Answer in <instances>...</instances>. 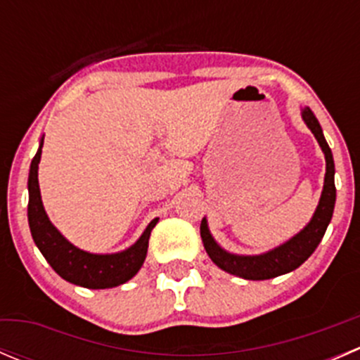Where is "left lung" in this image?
<instances>
[{
    "label": "left lung",
    "mask_w": 360,
    "mask_h": 360,
    "mask_svg": "<svg viewBox=\"0 0 360 360\" xmlns=\"http://www.w3.org/2000/svg\"><path fill=\"white\" fill-rule=\"evenodd\" d=\"M303 120L315 136V139L319 141L326 157L324 190H322L321 202H319L314 217L308 223V226L303 231H300L296 237H292L291 240L285 242L281 248L270 250L266 254H261V256H235V254L223 250L214 242V238L210 237L207 221L202 219L200 237L203 248H205L210 259L221 270L228 271L231 275H237V277L248 278V281H266V278H274L296 270L297 266H301L311 256V252L317 249V245L321 244L322 237H324L326 230H328L329 221L333 217V210H335V162H333L331 148L326 143L321 125H319L317 118H315L310 108H304L303 110Z\"/></svg>",
    "instance_id": "8db88e82"
}]
</instances>
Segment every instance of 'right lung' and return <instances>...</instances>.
<instances>
[{
	"label": "right lung",
	"instance_id": "1",
	"mask_svg": "<svg viewBox=\"0 0 360 360\" xmlns=\"http://www.w3.org/2000/svg\"><path fill=\"white\" fill-rule=\"evenodd\" d=\"M43 146V141H41ZM41 146L34 155L29 170V203H27V219L29 228L34 244L41 250L50 266L71 284L82 285L89 289H108L125 284L134 277L143 266L148 252V242H150L151 230L158 219H153L139 240L130 249L118 254H90L79 250L56 230L46 216L41 203L38 184V163L41 158Z\"/></svg>",
	"mask_w": 360,
	"mask_h": 360
}]
</instances>
